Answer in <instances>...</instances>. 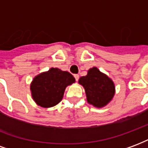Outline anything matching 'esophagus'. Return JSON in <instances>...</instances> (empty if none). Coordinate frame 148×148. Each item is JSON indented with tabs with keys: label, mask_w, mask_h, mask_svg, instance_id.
Wrapping results in <instances>:
<instances>
[{
	"label": "esophagus",
	"mask_w": 148,
	"mask_h": 148,
	"mask_svg": "<svg viewBox=\"0 0 148 148\" xmlns=\"http://www.w3.org/2000/svg\"><path fill=\"white\" fill-rule=\"evenodd\" d=\"M74 77H75V80H76V82H77L78 79H79V75H78V74H74Z\"/></svg>",
	"instance_id": "obj_1"
}]
</instances>
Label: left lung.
Returning a JSON list of instances; mask_svg holds the SVG:
<instances>
[{"instance_id":"1","label":"left lung","mask_w":148,"mask_h":148,"mask_svg":"<svg viewBox=\"0 0 148 148\" xmlns=\"http://www.w3.org/2000/svg\"><path fill=\"white\" fill-rule=\"evenodd\" d=\"M78 82L85 89L88 103L97 108L106 106L114 96L113 82L97 67L90 69L86 76L81 77Z\"/></svg>"}]
</instances>
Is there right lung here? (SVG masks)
Returning a JSON list of instances; mask_svg holds the SVG:
<instances>
[{
  "mask_svg": "<svg viewBox=\"0 0 148 148\" xmlns=\"http://www.w3.org/2000/svg\"><path fill=\"white\" fill-rule=\"evenodd\" d=\"M74 82V76L67 71L51 68L34 77L30 87L32 96L38 106L50 108L61 101L66 87Z\"/></svg>",
  "mask_w": 148,
  "mask_h": 148,
  "instance_id": "add662e5",
  "label": "right lung"
}]
</instances>
